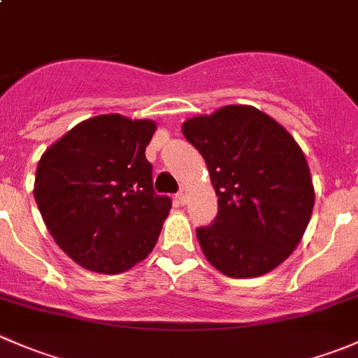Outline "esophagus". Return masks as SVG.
Returning a JSON list of instances; mask_svg holds the SVG:
<instances>
[{
  "label": "esophagus",
  "mask_w": 358,
  "mask_h": 358,
  "mask_svg": "<svg viewBox=\"0 0 358 358\" xmlns=\"http://www.w3.org/2000/svg\"><path fill=\"white\" fill-rule=\"evenodd\" d=\"M175 199H176V202H178V204H185V202H187V192H185V190L180 189L178 192H176Z\"/></svg>",
  "instance_id": "obj_1"
}]
</instances>
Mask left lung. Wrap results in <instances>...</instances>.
Masks as SVG:
<instances>
[{
  "instance_id": "1",
  "label": "left lung",
  "mask_w": 358,
  "mask_h": 358,
  "mask_svg": "<svg viewBox=\"0 0 358 358\" xmlns=\"http://www.w3.org/2000/svg\"><path fill=\"white\" fill-rule=\"evenodd\" d=\"M218 196V215L196 230L206 258L236 279L270 272L299 244L313 209L312 176L294 138L270 115L227 106L182 126Z\"/></svg>"
}]
</instances>
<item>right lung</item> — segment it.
Wrapping results in <instances>:
<instances>
[{
	"instance_id": "1",
	"label": "right lung",
	"mask_w": 358,
	"mask_h": 358,
	"mask_svg": "<svg viewBox=\"0 0 358 358\" xmlns=\"http://www.w3.org/2000/svg\"><path fill=\"white\" fill-rule=\"evenodd\" d=\"M152 121L86 119L53 143L36 171L34 199L50 234L78 265L121 273L147 258L171 208L145 157Z\"/></svg>"
}]
</instances>
